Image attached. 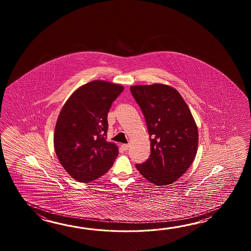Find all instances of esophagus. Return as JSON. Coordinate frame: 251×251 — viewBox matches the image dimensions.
<instances>
[{
    "label": "esophagus",
    "instance_id": "obj_1",
    "mask_svg": "<svg viewBox=\"0 0 251 251\" xmlns=\"http://www.w3.org/2000/svg\"><path fill=\"white\" fill-rule=\"evenodd\" d=\"M121 148H122L124 151H127L128 148H129V145H128V144H122V145H121Z\"/></svg>",
    "mask_w": 251,
    "mask_h": 251
}]
</instances>
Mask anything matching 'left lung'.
<instances>
[{"label":"left lung","mask_w":251,"mask_h":251,"mask_svg":"<svg viewBox=\"0 0 251 251\" xmlns=\"http://www.w3.org/2000/svg\"><path fill=\"white\" fill-rule=\"evenodd\" d=\"M130 91L144 114L151 141L149 159L135 167L152 184H172L197 154L198 126L191 111L171 86L135 85Z\"/></svg>","instance_id":"8db88e82"}]
</instances>
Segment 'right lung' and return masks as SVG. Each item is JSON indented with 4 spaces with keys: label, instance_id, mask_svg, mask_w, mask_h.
Instances as JSON below:
<instances>
[{
    "label": "right lung",
    "instance_id": "add662e5",
    "mask_svg": "<svg viewBox=\"0 0 251 251\" xmlns=\"http://www.w3.org/2000/svg\"><path fill=\"white\" fill-rule=\"evenodd\" d=\"M123 86L93 80L71 95L59 114L53 145L60 163L79 182H90L112 167L118 146L107 143V113Z\"/></svg>",
    "mask_w": 251,
    "mask_h": 251
}]
</instances>
